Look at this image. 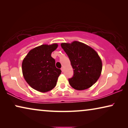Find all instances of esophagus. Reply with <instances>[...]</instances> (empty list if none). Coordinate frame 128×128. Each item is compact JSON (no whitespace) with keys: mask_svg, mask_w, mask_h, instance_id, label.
<instances>
[{"mask_svg":"<svg viewBox=\"0 0 128 128\" xmlns=\"http://www.w3.org/2000/svg\"><path fill=\"white\" fill-rule=\"evenodd\" d=\"M61 70H62V72L64 71V67H62V68H61Z\"/></svg>","mask_w":128,"mask_h":128,"instance_id":"34e87169","label":"esophagus"}]
</instances>
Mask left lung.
<instances>
[{"instance_id":"1","label":"left lung","mask_w":128,"mask_h":128,"mask_svg":"<svg viewBox=\"0 0 128 128\" xmlns=\"http://www.w3.org/2000/svg\"><path fill=\"white\" fill-rule=\"evenodd\" d=\"M61 46L70 60L74 75L70 85L77 90L90 88L96 83L102 72V64L97 52L85 44L74 41L62 43Z\"/></svg>"}]
</instances>
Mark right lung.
Listing matches in <instances>:
<instances>
[{
  "instance_id": "add662e5",
  "label": "right lung",
  "mask_w": 128,
  "mask_h": 128,
  "mask_svg": "<svg viewBox=\"0 0 128 128\" xmlns=\"http://www.w3.org/2000/svg\"><path fill=\"white\" fill-rule=\"evenodd\" d=\"M56 43L43 44L29 51L22 62L24 79L32 88L42 92L53 89L61 73L55 66L52 52L58 48Z\"/></svg>"
}]
</instances>
